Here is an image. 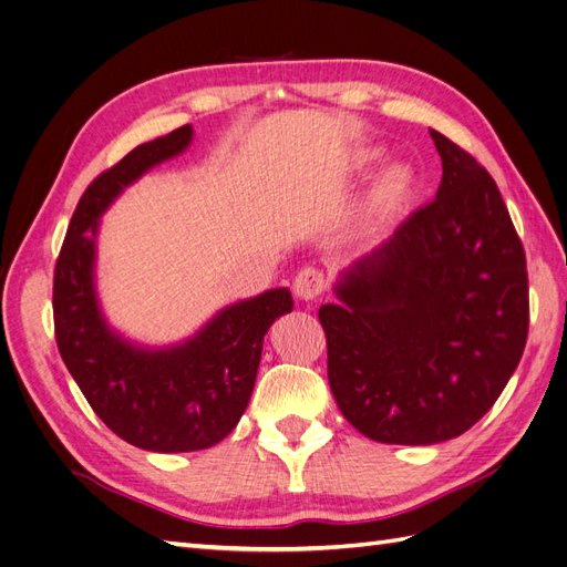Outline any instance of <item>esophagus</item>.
<instances>
[{
	"mask_svg": "<svg viewBox=\"0 0 567 567\" xmlns=\"http://www.w3.org/2000/svg\"><path fill=\"white\" fill-rule=\"evenodd\" d=\"M296 296L300 300H317L326 290V274L319 267H302L296 277Z\"/></svg>",
	"mask_w": 567,
	"mask_h": 567,
	"instance_id": "1",
	"label": "esophagus"
}]
</instances>
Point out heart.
<instances>
[{"label":"heart","mask_w":567,"mask_h":567,"mask_svg":"<svg viewBox=\"0 0 567 567\" xmlns=\"http://www.w3.org/2000/svg\"><path fill=\"white\" fill-rule=\"evenodd\" d=\"M379 158V151H362L359 153L357 163L359 165H367L371 161ZM411 182H414V177H411V169L406 165H390L385 167L379 182H375V200L383 203V205H394L400 203L411 188Z\"/></svg>","instance_id":"1"}]
</instances>
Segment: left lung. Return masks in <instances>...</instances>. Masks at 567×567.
Here are the masks:
<instances>
[{
    "label": "left lung",
    "instance_id": "obj_1",
    "mask_svg": "<svg viewBox=\"0 0 567 567\" xmlns=\"http://www.w3.org/2000/svg\"><path fill=\"white\" fill-rule=\"evenodd\" d=\"M435 200L342 274L321 305L333 398L359 433L435 444L483 419L516 371L529 326L527 265L496 182L431 130Z\"/></svg>",
    "mask_w": 567,
    "mask_h": 567
}]
</instances>
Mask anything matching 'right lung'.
<instances>
[{"instance_id": "add662e5", "label": "right lung", "mask_w": 567, "mask_h": 567, "mask_svg": "<svg viewBox=\"0 0 567 567\" xmlns=\"http://www.w3.org/2000/svg\"><path fill=\"white\" fill-rule=\"evenodd\" d=\"M192 142L184 125L104 169L73 213L54 269V333L63 364L111 431L148 452H196L225 440L244 416L274 319L293 310L286 288L236 302L179 348L142 350L117 338L94 296L96 219L127 184ZM93 229V236L86 229Z\"/></svg>"}]
</instances>
